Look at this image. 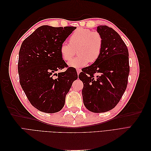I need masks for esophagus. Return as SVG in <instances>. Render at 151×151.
I'll list each match as a JSON object with an SVG mask.
<instances>
[{"label":"esophagus","instance_id":"1","mask_svg":"<svg viewBox=\"0 0 151 151\" xmlns=\"http://www.w3.org/2000/svg\"><path fill=\"white\" fill-rule=\"evenodd\" d=\"M76 71H77V74H79V73L81 72V70L80 69V68H77V69H76Z\"/></svg>","mask_w":151,"mask_h":151}]
</instances>
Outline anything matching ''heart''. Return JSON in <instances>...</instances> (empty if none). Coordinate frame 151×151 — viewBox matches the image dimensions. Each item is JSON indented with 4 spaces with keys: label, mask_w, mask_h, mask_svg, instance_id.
<instances>
[{
    "label": "heart",
    "mask_w": 151,
    "mask_h": 151,
    "mask_svg": "<svg viewBox=\"0 0 151 151\" xmlns=\"http://www.w3.org/2000/svg\"><path fill=\"white\" fill-rule=\"evenodd\" d=\"M103 41L101 35L97 31H91L87 28H78L70 37V44L63 42L60 47V53L65 61L70 60L78 48L79 55L68 62L73 68H81L93 63L99 58L103 49Z\"/></svg>",
    "instance_id": "obj_1"
}]
</instances>
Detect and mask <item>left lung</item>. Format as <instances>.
<instances>
[{
    "label": "left lung",
    "mask_w": 151,
    "mask_h": 151,
    "mask_svg": "<svg viewBox=\"0 0 151 151\" xmlns=\"http://www.w3.org/2000/svg\"><path fill=\"white\" fill-rule=\"evenodd\" d=\"M97 32L103 41L101 55L82 69L79 78L84 84L82 94L86 108L94 113H103L115 108L126 90L130 72L129 51L111 28L98 26Z\"/></svg>",
    "instance_id": "1"
}]
</instances>
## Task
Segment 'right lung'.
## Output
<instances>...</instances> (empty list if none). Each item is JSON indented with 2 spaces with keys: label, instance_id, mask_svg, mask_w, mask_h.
<instances>
[{
  "label": "right lung",
  "instance_id": "right-lung-1",
  "mask_svg": "<svg viewBox=\"0 0 151 151\" xmlns=\"http://www.w3.org/2000/svg\"><path fill=\"white\" fill-rule=\"evenodd\" d=\"M76 29L43 25L22 43L18 61L20 84L31 104L40 111H60L73 82L78 77L72 67L57 73L67 67L60 53V45Z\"/></svg>",
  "mask_w": 151,
  "mask_h": 151
}]
</instances>
